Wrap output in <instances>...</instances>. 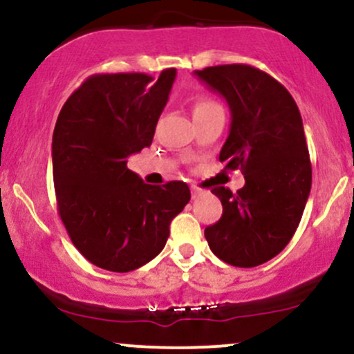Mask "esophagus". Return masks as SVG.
Masks as SVG:
<instances>
[{
    "mask_svg": "<svg viewBox=\"0 0 354 354\" xmlns=\"http://www.w3.org/2000/svg\"><path fill=\"white\" fill-rule=\"evenodd\" d=\"M191 196H193V200H194V198H200L201 196V189L198 188V186H191Z\"/></svg>",
    "mask_w": 354,
    "mask_h": 354,
    "instance_id": "obj_1",
    "label": "esophagus"
}]
</instances>
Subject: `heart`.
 I'll list each match as a JSON object with an SVG mask.
<instances>
[{
    "instance_id": "b5f03b06",
    "label": "heart",
    "mask_w": 354,
    "mask_h": 354,
    "mask_svg": "<svg viewBox=\"0 0 354 354\" xmlns=\"http://www.w3.org/2000/svg\"><path fill=\"white\" fill-rule=\"evenodd\" d=\"M216 109H221V106L213 101L208 96H198L193 103V116H203V115H208L211 111H216Z\"/></svg>"
}]
</instances>
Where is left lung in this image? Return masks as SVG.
<instances>
[{
	"label": "left lung",
	"instance_id": "8db88e82",
	"mask_svg": "<svg viewBox=\"0 0 354 354\" xmlns=\"http://www.w3.org/2000/svg\"><path fill=\"white\" fill-rule=\"evenodd\" d=\"M219 93L231 111L230 135L219 153L225 168H239L245 186L211 189L223 214L205 230L225 263L253 268L281 253L293 238L311 189V163L303 120L293 96L268 73L250 64L194 71Z\"/></svg>",
	"mask_w": 354,
	"mask_h": 354
}]
</instances>
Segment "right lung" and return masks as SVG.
I'll return each instance as SVG.
<instances>
[{
  "instance_id": "1",
  "label": "right lung",
  "mask_w": 354,
  "mask_h": 354,
  "mask_svg": "<svg viewBox=\"0 0 354 354\" xmlns=\"http://www.w3.org/2000/svg\"><path fill=\"white\" fill-rule=\"evenodd\" d=\"M176 70L93 75L61 108L53 133V180L64 228L89 263L128 273L161 253L188 205L186 183H146L128 156L151 146Z\"/></svg>"
}]
</instances>
